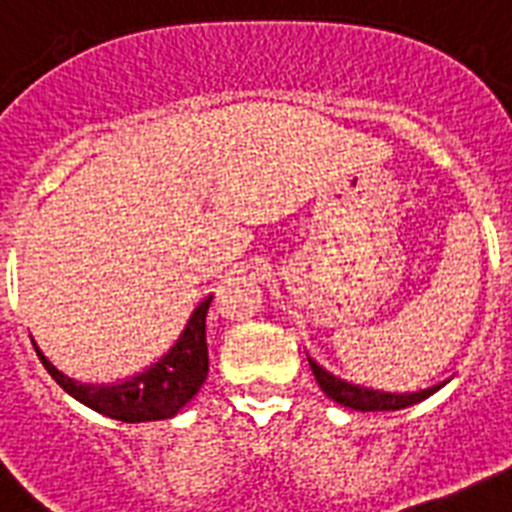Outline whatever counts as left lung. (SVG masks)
Returning a JSON list of instances; mask_svg holds the SVG:
<instances>
[{
  "label": "left lung",
  "mask_w": 512,
  "mask_h": 512,
  "mask_svg": "<svg viewBox=\"0 0 512 512\" xmlns=\"http://www.w3.org/2000/svg\"><path fill=\"white\" fill-rule=\"evenodd\" d=\"M310 368H313V376L318 381L323 392L331 397L334 402L344 407H352V410H360V413H378V410H402V407H410L415 402L426 400L436 389H442L439 386H431V389H423V392H413V394H389V392H373V389H363V386L347 384L342 378L331 376L326 373L318 363L310 360Z\"/></svg>",
  "instance_id": "1"
}]
</instances>
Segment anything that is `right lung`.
I'll use <instances>...</instances> for the list:
<instances>
[{
  "label": "right lung",
  "mask_w": 512,
  "mask_h": 512,
  "mask_svg": "<svg viewBox=\"0 0 512 512\" xmlns=\"http://www.w3.org/2000/svg\"><path fill=\"white\" fill-rule=\"evenodd\" d=\"M213 297H207L202 305L194 310V315L186 323L184 334L173 344V350L162 357L160 363L147 368L139 376L128 378L123 384L115 386H94V384H76L68 376H62L47 357L39 355L49 376L57 384L83 402L91 410L126 423H144V421H162L176 415L186 402L199 392V386L207 378V307Z\"/></svg>",
  "instance_id": "right-lung-1"
}]
</instances>
